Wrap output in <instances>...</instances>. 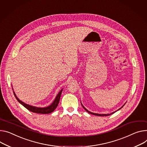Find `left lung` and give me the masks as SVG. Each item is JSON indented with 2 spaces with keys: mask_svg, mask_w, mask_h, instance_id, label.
<instances>
[{
  "mask_svg": "<svg viewBox=\"0 0 147 147\" xmlns=\"http://www.w3.org/2000/svg\"><path fill=\"white\" fill-rule=\"evenodd\" d=\"M125 104H124V105H122V107H121L119 109H118L117 111H119V109H121L124 105H125ZM81 105H82V107L84 108V109L86 111V112H88L89 114H92V115H96V116H100V117H104V116H109V115H111V114H114V113H115V112H117V111H115V112H112V113H111V114H96V113H94V112H90V111H89L87 109H86L85 107H84V106L82 105V104L81 103Z\"/></svg>",
  "mask_w": 147,
  "mask_h": 147,
  "instance_id": "left-lung-1",
  "label": "left lung"
}]
</instances>
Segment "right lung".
I'll list each match as a JSON object with an SVG mask.
<instances>
[{"instance_id":"1","label":"right lung","mask_w":147,"mask_h":147,"mask_svg":"<svg viewBox=\"0 0 147 147\" xmlns=\"http://www.w3.org/2000/svg\"><path fill=\"white\" fill-rule=\"evenodd\" d=\"M12 89L13 90V88ZM63 91V89H61V91L59 92V93L58 94V95H56L55 100L53 101V102L49 106L47 107H34L32 105H28L27 104H25V102H22V100H20L16 96V95L15 94V92L13 91V94L15 96V98H16V99L18 100V102L23 105L24 107H25L26 109H28L29 111L32 112H35V113H37V114H50V113L52 112L56 108V107H58V104L59 102V100H60V98H61V95L62 94V92Z\"/></svg>"}]
</instances>
